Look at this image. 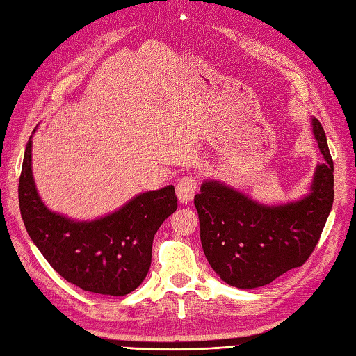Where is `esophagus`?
I'll list each match as a JSON object with an SVG mask.
<instances>
[{
    "label": "esophagus",
    "mask_w": 356,
    "mask_h": 356,
    "mask_svg": "<svg viewBox=\"0 0 356 356\" xmlns=\"http://www.w3.org/2000/svg\"><path fill=\"white\" fill-rule=\"evenodd\" d=\"M197 190H199V182L195 177H184L180 179L179 184L176 185V194L182 203L191 202Z\"/></svg>",
    "instance_id": "obj_1"
}]
</instances>
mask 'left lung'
<instances>
[{"label":"left lung","instance_id":"left-lung-1","mask_svg":"<svg viewBox=\"0 0 356 356\" xmlns=\"http://www.w3.org/2000/svg\"><path fill=\"white\" fill-rule=\"evenodd\" d=\"M312 128L324 162L301 200L266 207L216 180L195 194L203 252L225 283L238 289L269 284L314 252L334 203V161L318 119Z\"/></svg>","mask_w":356,"mask_h":356}]
</instances>
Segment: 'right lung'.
Returning a JSON list of instances; mask_svg holds the SVG:
<instances>
[{
	"mask_svg": "<svg viewBox=\"0 0 356 356\" xmlns=\"http://www.w3.org/2000/svg\"><path fill=\"white\" fill-rule=\"evenodd\" d=\"M21 217L50 266L82 291L124 297L151 266L157 229L177 209L174 186L136 195L105 217L78 222L44 205L32 172V136L27 142L18 185Z\"/></svg>",
	"mask_w": 356,
	"mask_h": 356,
	"instance_id": "1",
	"label": "right lung"
}]
</instances>
